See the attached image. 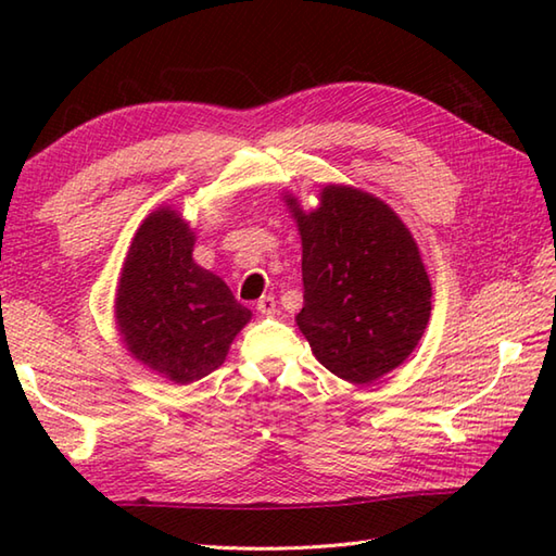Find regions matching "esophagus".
<instances>
[{
	"mask_svg": "<svg viewBox=\"0 0 556 556\" xmlns=\"http://www.w3.org/2000/svg\"><path fill=\"white\" fill-rule=\"evenodd\" d=\"M257 313L263 315H275L277 313V301L275 296H263L257 301Z\"/></svg>",
	"mask_w": 556,
	"mask_h": 556,
	"instance_id": "obj_1",
	"label": "esophagus"
}]
</instances>
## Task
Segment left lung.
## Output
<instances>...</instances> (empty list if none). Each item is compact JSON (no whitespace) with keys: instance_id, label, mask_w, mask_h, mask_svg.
<instances>
[{"instance_id":"1","label":"left lung","mask_w":556,"mask_h":556,"mask_svg":"<svg viewBox=\"0 0 556 556\" xmlns=\"http://www.w3.org/2000/svg\"><path fill=\"white\" fill-rule=\"evenodd\" d=\"M303 243L301 332L329 372L365 384L404 363L430 320L418 245L382 200L325 186L311 215L289 198Z\"/></svg>"}]
</instances>
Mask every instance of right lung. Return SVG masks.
I'll list each match as a JSON object with an SVG mask.
<instances>
[{"label": "right lung", "instance_id": "obj_1", "mask_svg": "<svg viewBox=\"0 0 556 556\" xmlns=\"http://www.w3.org/2000/svg\"><path fill=\"white\" fill-rule=\"evenodd\" d=\"M193 241L179 212H152L131 243L116 293L126 349L179 384L217 370L233 337L251 320L231 289L195 265Z\"/></svg>", "mask_w": 556, "mask_h": 556}]
</instances>
